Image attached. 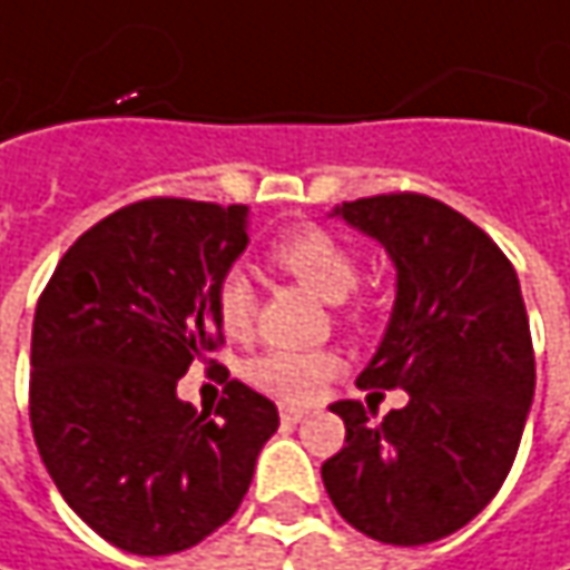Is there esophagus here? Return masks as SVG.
<instances>
[{
  "instance_id": "obj_1",
  "label": "esophagus",
  "mask_w": 570,
  "mask_h": 570,
  "mask_svg": "<svg viewBox=\"0 0 570 570\" xmlns=\"http://www.w3.org/2000/svg\"><path fill=\"white\" fill-rule=\"evenodd\" d=\"M304 415H307V409H301V405H282V409H278V419H282V425H297Z\"/></svg>"
}]
</instances>
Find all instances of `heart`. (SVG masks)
I'll use <instances>...</instances> for the list:
<instances>
[{"mask_svg":"<svg viewBox=\"0 0 570 570\" xmlns=\"http://www.w3.org/2000/svg\"><path fill=\"white\" fill-rule=\"evenodd\" d=\"M269 263L278 273L292 275L304 288H311L323 301L342 307V317L352 326H362L371 317V304L355 295L358 285V256L330 228L301 222L285 228L269 244ZM215 317L225 336L247 340L256 323V295L247 275L228 273L215 288ZM340 355L330 348L297 352V348H269L247 362L244 374L253 386L273 393L285 403H307L320 393V386L340 374Z\"/></svg>","mask_w":570,"mask_h":570,"instance_id":"obj_1","label":"heart"}]
</instances>
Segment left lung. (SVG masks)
<instances>
[{"instance_id": "8db88e82", "label": "left lung", "mask_w": 570, "mask_h": 570, "mask_svg": "<svg viewBox=\"0 0 570 570\" xmlns=\"http://www.w3.org/2000/svg\"><path fill=\"white\" fill-rule=\"evenodd\" d=\"M396 263V304L362 390H405L381 422L340 400L345 444L323 463L330 501L364 537L425 546L466 527L514 466L537 386L511 259L466 215L422 193L336 208Z\"/></svg>"}]
</instances>
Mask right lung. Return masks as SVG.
Returning a JSON list of instances; mask_svg holds the SVG:
<instances>
[{"mask_svg": "<svg viewBox=\"0 0 570 570\" xmlns=\"http://www.w3.org/2000/svg\"><path fill=\"white\" fill-rule=\"evenodd\" d=\"M247 240V206L139 199L85 230L37 301L33 441L66 504L122 552L174 556L225 527L278 428L240 381L215 415L177 396L189 364H218L215 288Z\"/></svg>", "mask_w": 570, "mask_h": 570, "instance_id": "right-lung-1", "label": "right lung"}]
</instances>
